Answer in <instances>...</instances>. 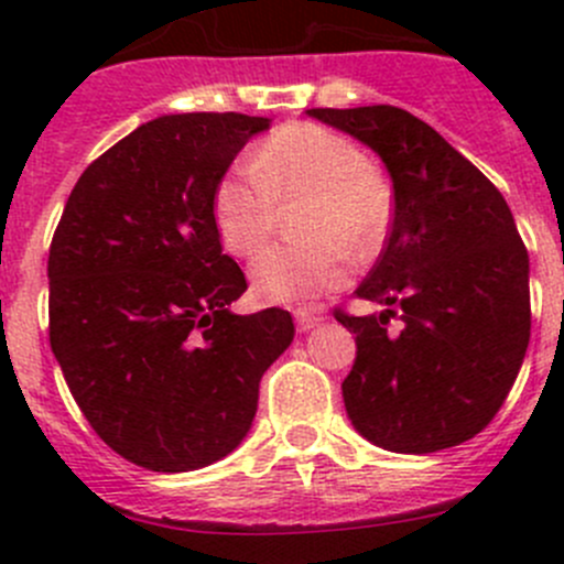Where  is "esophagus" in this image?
I'll list each match as a JSON object with an SVG mask.
<instances>
[{"label": "esophagus", "mask_w": 564, "mask_h": 564, "mask_svg": "<svg viewBox=\"0 0 564 564\" xmlns=\"http://www.w3.org/2000/svg\"><path fill=\"white\" fill-rule=\"evenodd\" d=\"M294 322H297L300 333H308V329H314L316 324L322 322V316H316V314H311V311L300 308V311H294Z\"/></svg>", "instance_id": "1"}]
</instances>
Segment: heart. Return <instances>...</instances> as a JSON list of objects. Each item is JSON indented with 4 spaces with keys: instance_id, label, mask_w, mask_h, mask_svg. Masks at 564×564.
Here are the masks:
<instances>
[{
    "instance_id": "obj_1",
    "label": "heart",
    "mask_w": 564,
    "mask_h": 564,
    "mask_svg": "<svg viewBox=\"0 0 564 564\" xmlns=\"http://www.w3.org/2000/svg\"><path fill=\"white\" fill-rule=\"evenodd\" d=\"M248 172H231L213 193L220 242L253 256L278 226V204L305 196L300 229L311 242L272 246L256 256L250 286L261 303L300 305L344 286L349 253L382 240L390 224L388 182L366 152L322 124H286L248 155Z\"/></svg>"
}]
</instances>
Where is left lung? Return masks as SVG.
<instances>
[{
	"mask_svg": "<svg viewBox=\"0 0 564 564\" xmlns=\"http://www.w3.org/2000/svg\"><path fill=\"white\" fill-rule=\"evenodd\" d=\"M371 147L392 180V224L357 297L379 316L335 318L357 335L346 414L373 445L436 453L480 434L529 344V256L486 174L395 106L311 108ZM390 315L402 329H387Z\"/></svg>",
	"mask_w": 564,
	"mask_h": 564,
	"instance_id": "left-lung-1",
	"label": "left lung"
}]
</instances>
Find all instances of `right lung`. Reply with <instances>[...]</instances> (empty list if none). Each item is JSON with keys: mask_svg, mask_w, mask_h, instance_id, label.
Instances as JSON below:
<instances>
[{"mask_svg": "<svg viewBox=\"0 0 564 564\" xmlns=\"http://www.w3.org/2000/svg\"><path fill=\"white\" fill-rule=\"evenodd\" d=\"M248 113H166L78 176L48 250V338L95 434L152 471L229 456L250 431L289 311L231 314L248 289L224 253L213 193L250 135Z\"/></svg>", "mask_w": 564, "mask_h": 564, "instance_id": "right-lung-1", "label": "right lung"}]
</instances>
